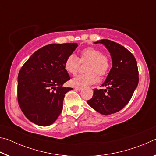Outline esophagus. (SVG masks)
Wrapping results in <instances>:
<instances>
[{
  "mask_svg": "<svg viewBox=\"0 0 156 156\" xmlns=\"http://www.w3.org/2000/svg\"><path fill=\"white\" fill-rule=\"evenodd\" d=\"M74 89H76V90L80 91V90H82V89H83V87H77V86H76V87H74Z\"/></svg>",
  "mask_w": 156,
  "mask_h": 156,
  "instance_id": "1",
  "label": "esophagus"
}]
</instances>
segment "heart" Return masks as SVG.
<instances>
[{"label": "heart", "instance_id": "b5f03b06", "mask_svg": "<svg viewBox=\"0 0 156 156\" xmlns=\"http://www.w3.org/2000/svg\"><path fill=\"white\" fill-rule=\"evenodd\" d=\"M80 60L74 54H71L65 61V69L67 72L75 76L78 72L81 62H88L86 66L84 74L78 75L72 80V84L75 86H85L93 84L98 80L100 76H106L111 67L109 58L99 49L89 47L80 51Z\"/></svg>", "mask_w": 156, "mask_h": 156}]
</instances>
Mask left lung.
<instances>
[{
	"label": "left lung",
	"instance_id": "8db88e82",
	"mask_svg": "<svg viewBox=\"0 0 156 156\" xmlns=\"http://www.w3.org/2000/svg\"><path fill=\"white\" fill-rule=\"evenodd\" d=\"M102 43L110 52L112 68L102 86L107 89H94V95L87 103L102 115L119 112L130 101L139 82L138 65L135 57L121 44L102 39Z\"/></svg>",
	"mask_w": 156,
	"mask_h": 156
}]
</instances>
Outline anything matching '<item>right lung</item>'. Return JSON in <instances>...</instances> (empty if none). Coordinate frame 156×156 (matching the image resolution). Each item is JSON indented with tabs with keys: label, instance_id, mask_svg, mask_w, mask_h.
Instances as JSON below:
<instances>
[{
	"label": "right lung",
	"instance_id": "add662e5",
	"mask_svg": "<svg viewBox=\"0 0 156 156\" xmlns=\"http://www.w3.org/2000/svg\"><path fill=\"white\" fill-rule=\"evenodd\" d=\"M77 47V43L47 44L34 52L21 67L18 102L31 122L49 126L60 114L65 95L73 89L62 87L70 80L65 61Z\"/></svg>",
	"mask_w": 156,
	"mask_h": 156
}]
</instances>
